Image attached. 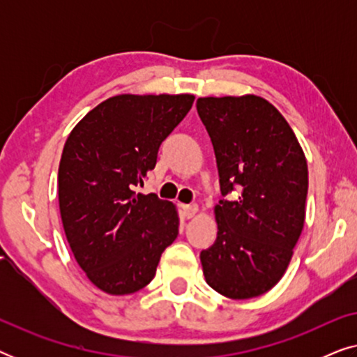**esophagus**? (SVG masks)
Segmentation results:
<instances>
[{
  "mask_svg": "<svg viewBox=\"0 0 357 357\" xmlns=\"http://www.w3.org/2000/svg\"><path fill=\"white\" fill-rule=\"evenodd\" d=\"M182 209H183V216L187 218V219H192V218L195 216V214L198 213V204H195V203H192V204H183Z\"/></svg>",
  "mask_w": 357,
  "mask_h": 357,
  "instance_id": "esophagus-1",
  "label": "esophagus"
}]
</instances>
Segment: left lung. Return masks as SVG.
I'll use <instances>...</instances> for the list:
<instances>
[{"label":"left lung","mask_w":357,"mask_h":357,"mask_svg":"<svg viewBox=\"0 0 357 357\" xmlns=\"http://www.w3.org/2000/svg\"><path fill=\"white\" fill-rule=\"evenodd\" d=\"M197 110L224 197L214 208L216 242L199 253L204 280L231 299L261 296L284 275L304 227V151L284 116L258 96L199 97Z\"/></svg>","instance_id":"obj_1"}]
</instances>
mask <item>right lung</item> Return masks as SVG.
Masks as SVG:
<instances>
[{"mask_svg":"<svg viewBox=\"0 0 357 357\" xmlns=\"http://www.w3.org/2000/svg\"><path fill=\"white\" fill-rule=\"evenodd\" d=\"M193 100L192 94L115 96L68 136L58 169L63 229L77 265L107 294L149 284L178 236L174 204L135 187L155 167L159 146Z\"/></svg>","mask_w":357,"mask_h":357,"instance_id":"right-lung-1","label":"right lung"}]
</instances>
